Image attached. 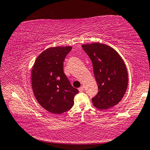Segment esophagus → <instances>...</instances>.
Returning a JSON list of instances; mask_svg holds the SVG:
<instances>
[{
	"label": "esophagus",
	"instance_id": "obj_1",
	"mask_svg": "<svg viewBox=\"0 0 150 150\" xmlns=\"http://www.w3.org/2000/svg\"><path fill=\"white\" fill-rule=\"evenodd\" d=\"M79 92H83V91H84V86H81L80 88H79Z\"/></svg>",
	"mask_w": 150,
	"mask_h": 150
}]
</instances>
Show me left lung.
Segmentation results:
<instances>
[{"instance_id":"8db88e82","label":"left lung","mask_w":150,"mask_h":150,"mask_svg":"<svg viewBox=\"0 0 150 150\" xmlns=\"http://www.w3.org/2000/svg\"><path fill=\"white\" fill-rule=\"evenodd\" d=\"M82 48L92 62L98 92L92 98L95 107L108 110L119 103L128 86V73L119 54L108 45L96 42Z\"/></svg>"}]
</instances>
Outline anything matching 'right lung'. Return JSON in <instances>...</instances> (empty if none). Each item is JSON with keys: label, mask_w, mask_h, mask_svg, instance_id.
<instances>
[{"label": "right lung", "mask_w": 150, "mask_h": 150, "mask_svg": "<svg viewBox=\"0 0 150 150\" xmlns=\"http://www.w3.org/2000/svg\"><path fill=\"white\" fill-rule=\"evenodd\" d=\"M71 47L48 48L38 56L32 69V88L38 102L46 110L61 114L69 110L79 91L64 72V62Z\"/></svg>", "instance_id": "obj_1"}]
</instances>
